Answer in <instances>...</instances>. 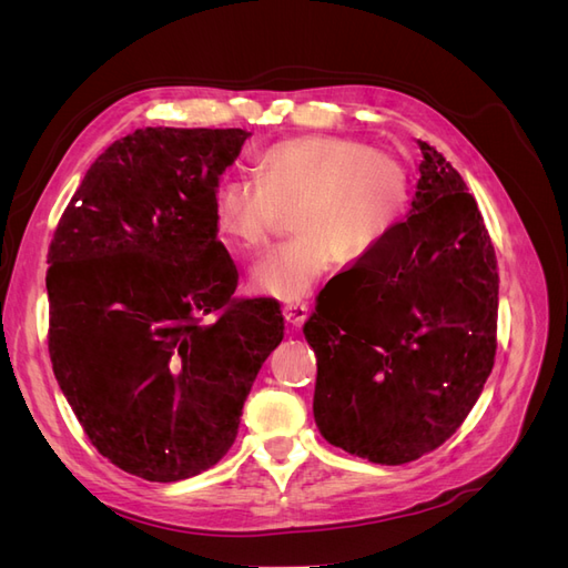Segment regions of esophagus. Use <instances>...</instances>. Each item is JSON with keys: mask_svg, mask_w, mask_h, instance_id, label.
<instances>
[{"mask_svg": "<svg viewBox=\"0 0 568 568\" xmlns=\"http://www.w3.org/2000/svg\"><path fill=\"white\" fill-rule=\"evenodd\" d=\"M282 313L291 326H301L307 320V305L305 303H286Z\"/></svg>", "mask_w": 568, "mask_h": 568, "instance_id": "obj_1", "label": "esophagus"}]
</instances>
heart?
<instances>
[{
	"mask_svg": "<svg viewBox=\"0 0 568 568\" xmlns=\"http://www.w3.org/2000/svg\"><path fill=\"white\" fill-rule=\"evenodd\" d=\"M255 180L227 178L213 196L217 236L236 255L263 251L282 220L291 239L248 274L253 294L298 303L329 270L338 251L351 257L379 248L409 201L405 163L390 151L343 134H303L255 156Z\"/></svg>",
	"mask_w": 568,
	"mask_h": 568,
	"instance_id": "b5f03b06",
	"label": "heart"
}]
</instances>
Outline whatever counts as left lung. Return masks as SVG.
<instances>
[{
    "mask_svg": "<svg viewBox=\"0 0 568 568\" xmlns=\"http://www.w3.org/2000/svg\"><path fill=\"white\" fill-rule=\"evenodd\" d=\"M409 217L317 301L313 412L336 448L374 464L436 450L467 419L495 365L497 257L476 199L434 146Z\"/></svg>",
    "mask_w": 568,
    "mask_h": 568,
    "instance_id": "obj_1",
    "label": "left lung"
}]
</instances>
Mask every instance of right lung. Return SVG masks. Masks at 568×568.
Wrapping results in <instances>:
<instances>
[{"label": "right lung", "mask_w": 568, "mask_h": 568, "mask_svg": "<svg viewBox=\"0 0 568 568\" xmlns=\"http://www.w3.org/2000/svg\"><path fill=\"white\" fill-rule=\"evenodd\" d=\"M251 132L144 128L92 163L49 244V357L90 443L146 480L211 469L284 338L236 298L213 196ZM209 316L210 322L202 320Z\"/></svg>", "instance_id": "right-lung-1"}]
</instances>
